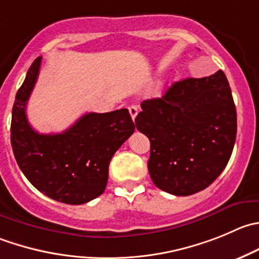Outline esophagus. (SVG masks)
<instances>
[{
    "instance_id": "esophagus-1",
    "label": "esophagus",
    "mask_w": 259,
    "mask_h": 259,
    "mask_svg": "<svg viewBox=\"0 0 259 259\" xmlns=\"http://www.w3.org/2000/svg\"><path fill=\"white\" fill-rule=\"evenodd\" d=\"M129 112L130 115H132V119L135 120L138 112H139V109H138V106H135V105H132V106H129Z\"/></svg>"
}]
</instances>
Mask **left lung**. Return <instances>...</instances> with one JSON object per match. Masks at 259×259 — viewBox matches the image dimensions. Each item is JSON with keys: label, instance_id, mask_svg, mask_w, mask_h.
Here are the masks:
<instances>
[{"label": "left lung", "instance_id": "8db88e82", "mask_svg": "<svg viewBox=\"0 0 259 259\" xmlns=\"http://www.w3.org/2000/svg\"><path fill=\"white\" fill-rule=\"evenodd\" d=\"M135 119L150 140L148 170L176 196L205 190L220 176L237 137V110L224 72L175 82L160 99L145 100Z\"/></svg>", "mask_w": 259, "mask_h": 259}]
</instances>
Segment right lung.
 Returning <instances> with one entry per match:
<instances>
[{"label":"right lung","instance_id":"1","mask_svg":"<svg viewBox=\"0 0 259 259\" xmlns=\"http://www.w3.org/2000/svg\"><path fill=\"white\" fill-rule=\"evenodd\" d=\"M41 57L29 68L12 107L11 145L20 169L35 188L55 201L81 205L105 191L112 155L134 133L127 109L90 112L60 134H39L27 121L26 104Z\"/></svg>","mask_w":259,"mask_h":259}]
</instances>
